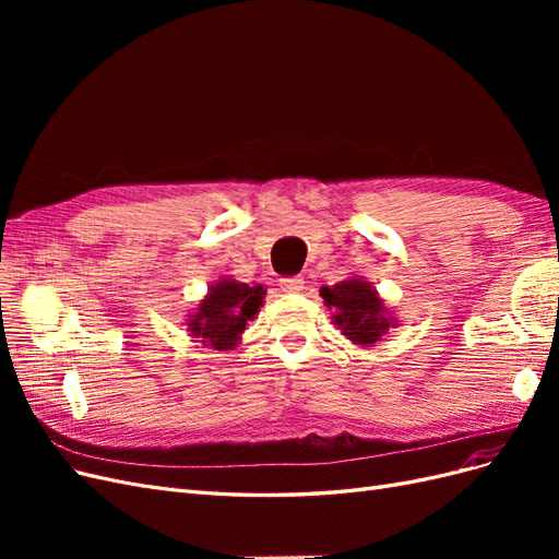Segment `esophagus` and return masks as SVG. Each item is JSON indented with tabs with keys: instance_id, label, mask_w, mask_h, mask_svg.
<instances>
[{
	"instance_id": "1",
	"label": "esophagus",
	"mask_w": 559,
	"mask_h": 559,
	"mask_svg": "<svg viewBox=\"0 0 559 559\" xmlns=\"http://www.w3.org/2000/svg\"><path fill=\"white\" fill-rule=\"evenodd\" d=\"M302 277H284V280H280V286H282V292H286V294H298V292H302Z\"/></svg>"
}]
</instances>
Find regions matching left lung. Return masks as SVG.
<instances>
[{"mask_svg":"<svg viewBox=\"0 0 559 559\" xmlns=\"http://www.w3.org/2000/svg\"><path fill=\"white\" fill-rule=\"evenodd\" d=\"M319 296L333 310V324L347 335V341L361 347H373L382 335L396 326L386 314L376 286L364 277H349L333 286H321Z\"/></svg>","mask_w":559,"mask_h":559,"instance_id":"1","label":"left lung"}]
</instances>
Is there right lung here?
<instances>
[{
    "instance_id": "add662e5",
    "label": "right lung",
    "mask_w": 559,
    "mask_h": 559,
    "mask_svg": "<svg viewBox=\"0 0 559 559\" xmlns=\"http://www.w3.org/2000/svg\"><path fill=\"white\" fill-rule=\"evenodd\" d=\"M263 286H249L222 277L210 286L207 296L200 300L195 314L189 319V331L202 345L214 349H233L240 343L247 321L257 317L263 306Z\"/></svg>"
}]
</instances>
